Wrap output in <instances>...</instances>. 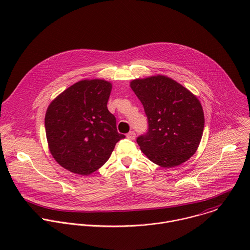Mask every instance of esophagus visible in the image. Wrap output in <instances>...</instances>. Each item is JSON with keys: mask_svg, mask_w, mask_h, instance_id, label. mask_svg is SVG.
<instances>
[{"mask_svg": "<svg viewBox=\"0 0 250 250\" xmlns=\"http://www.w3.org/2000/svg\"><path fill=\"white\" fill-rule=\"evenodd\" d=\"M126 137L128 138V139H134L135 138V132L134 131H132V130H130L127 134H126Z\"/></svg>", "mask_w": 250, "mask_h": 250, "instance_id": "esophagus-1", "label": "esophagus"}]
</instances>
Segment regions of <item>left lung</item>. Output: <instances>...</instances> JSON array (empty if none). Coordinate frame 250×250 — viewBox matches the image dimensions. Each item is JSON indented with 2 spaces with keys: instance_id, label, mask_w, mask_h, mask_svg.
Listing matches in <instances>:
<instances>
[{
  "instance_id": "obj_1",
  "label": "left lung",
  "mask_w": 250,
  "mask_h": 250,
  "mask_svg": "<svg viewBox=\"0 0 250 250\" xmlns=\"http://www.w3.org/2000/svg\"><path fill=\"white\" fill-rule=\"evenodd\" d=\"M148 121L146 133L136 138L153 163L171 168L193 156L203 135L205 118L200 101L181 84L157 75L131 81Z\"/></svg>"
}]
</instances>
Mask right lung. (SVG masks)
Instances as JSON below:
<instances>
[{
  "label": "right lung",
  "mask_w": 250,
  "mask_h": 250,
  "mask_svg": "<svg viewBox=\"0 0 250 250\" xmlns=\"http://www.w3.org/2000/svg\"><path fill=\"white\" fill-rule=\"evenodd\" d=\"M112 84L82 80L56 97L45 114V132L53 158L65 169L90 175L108 160L118 141L116 117L106 108Z\"/></svg>",
  "instance_id": "obj_1"
}]
</instances>
